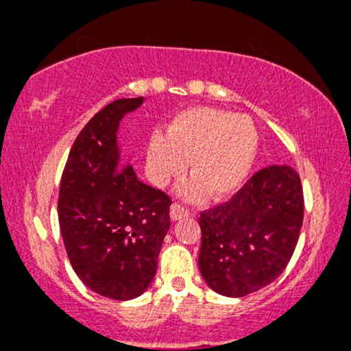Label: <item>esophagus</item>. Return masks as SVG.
<instances>
[{"instance_id": "1", "label": "esophagus", "mask_w": 351, "mask_h": 351, "mask_svg": "<svg viewBox=\"0 0 351 351\" xmlns=\"http://www.w3.org/2000/svg\"><path fill=\"white\" fill-rule=\"evenodd\" d=\"M191 215V210L187 207H184L182 204H179V202H174V204L171 205V218L172 220H180V218L184 217H189Z\"/></svg>"}]
</instances>
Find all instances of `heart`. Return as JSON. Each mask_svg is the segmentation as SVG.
<instances>
[{"mask_svg":"<svg viewBox=\"0 0 351 351\" xmlns=\"http://www.w3.org/2000/svg\"><path fill=\"white\" fill-rule=\"evenodd\" d=\"M259 134L253 119L208 106L185 110L172 119L166 134L154 136L147 166L159 185L184 171L187 180L180 192L199 199L207 189L212 197H225L240 187L258 154Z\"/></svg>","mask_w":351,"mask_h":351,"instance_id":"heart-1","label":"heart"}]
</instances>
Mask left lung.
<instances>
[{
	"instance_id": "obj_1",
	"label": "left lung",
	"mask_w": 351,
	"mask_h": 351,
	"mask_svg": "<svg viewBox=\"0 0 351 351\" xmlns=\"http://www.w3.org/2000/svg\"><path fill=\"white\" fill-rule=\"evenodd\" d=\"M302 220L298 172L286 164L254 172L232 199L200 213L202 276L228 298L259 291L286 269Z\"/></svg>"
}]
</instances>
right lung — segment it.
Listing matches in <instances>:
<instances>
[{
    "label": "right lung",
    "mask_w": 351,
    "mask_h": 351,
    "mask_svg": "<svg viewBox=\"0 0 351 351\" xmlns=\"http://www.w3.org/2000/svg\"><path fill=\"white\" fill-rule=\"evenodd\" d=\"M143 97L108 103L77 136L60 179L59 225L70 265L97 294L130 300L147 289L171 217V195L119 160V119Z\"/></svg>",
    "instance_id": "1"
}]
</instances>
